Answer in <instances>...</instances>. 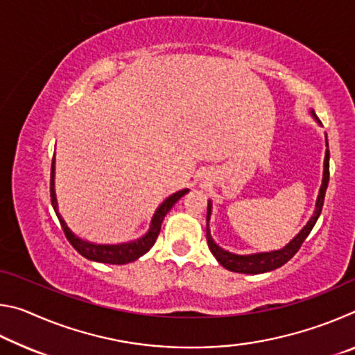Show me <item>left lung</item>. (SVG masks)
Listing matches in <instances>:
<instances>
[{
	"mask_svg": "<svg viewBox=\"0 0 355 355\" xmlns=\"http://www.w3.org/2000/svg\"><path fill=\"white\" fill-rule=\"evenodd\" d=\"M313 114V112H311ZM329 147V144H327ZM327 183H329V148L326 150V158H324V177H322V184L320 189V196H318L316 200V209L315 214L311 216V219L309 220V224L305 225L302 230H300L299 235L293 239V241L285 245L284 249L275 250V252H266V254H255V255H235L230 254L224 249H220L218 244L213 241L211 235H209L208 230V220H209V214H211V205L208 203V211H207V241H208V248L211 250V254L216 257L222 266L228 271L233 272H243V274H261V272H268L272 271V269H277L280 266H284L286 261H290L291 258L296 255V252L300 249V245L305 241V238L309 236V233L311 232V228L315 227L318 218H320L321 209L324 205V197H326V189H327Z\"/></svg>",
	"mask_w": 355,
	"mask_h": 355,
	"instance_id": "obj_1",
	"label": "left lung"
}]
</instances>
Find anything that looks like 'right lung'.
<instances>
[{
    "label": "right lung",
    "mask_w": 355,
    "mask_h": 355,
    "mask_svg": "<svg viewBox=\"0 0 355 355\" xmlns=\"http://www.w3.org/2000/svg\"><path fill=\"white\" fill-rule=\"evenodd\" d=\"M55 158H53L51 163V180H50V197H51V205L55 208V213L58 216L59 222H61V227L65 233V238L69 239V243L73 245V249L81 254L84 258L87 260H94V261H100V263H110V264H127L137 260V258L142 257L144 254L152 249V245L155 244L156 238L159 235L161 230V224H163L164 216L171 211V208L175 205V202L182 199V197L188 192V189H182L172 194L171 197L161 203L159 208L156 209V213L152 219V225H150V230L146 236H142L136 241L131 243H125V244H92L87 241H83L78 236H75L71 233L70 228L65 224L64 219L61 218V214L58 213V202H56V194H55Z\"/></svg>",
    "instance_id": "add662e5"
}]
</instances>
